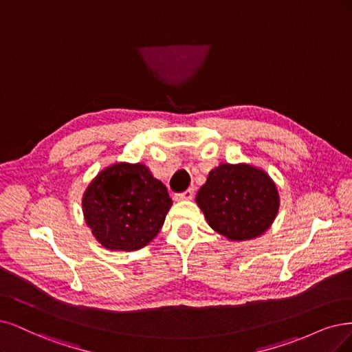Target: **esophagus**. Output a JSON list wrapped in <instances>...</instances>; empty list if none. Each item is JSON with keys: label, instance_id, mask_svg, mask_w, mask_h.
<instances>
[{"label": "esophagus", "instance_id": "obj_1", "mask_svg": "<svg viewBox=\"0 0 352 352\" xmlns=\"http://www.w3.org/2000/svg\"><path fill=\"white\" fill-rule=\"evenodd\" d=\"M194 197V190L192 188H188L184 192H178L175 194V200L178 201H183V200H191Z\"/></svg>", "mask_w": 352, "mask_h": 352}]
</instances>
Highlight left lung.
<instances>
[{"instance_id":"1","label":"left lung","mask_w":352,"mask_h":352,"mask_svg":"<svg viewBox=\"0 0 352 352\" xmlns=\"http://www.w3.org/2000/svg\"><path fill=\"white\" fill-rule=\"evenodd\" d=\"M196 201L209 226L229 241L263 235L280 207L274 181L250 164H220L212 169Z\"/></svg>"}]
</instances>
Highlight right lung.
I'll use <instances>...</instances> for the list:
<instances>
[{"mask_svg":"<svg viewBox=\"0 0 352 352\" xmlns=\"http://www.w3.org/2000/svg\"><path fill=\"white\" fill-rule=\"evenodd\" d=\"M173 200L143 164L104 168L82 196V213L94 238L110 251H138L161 230Z\"/></svg>","mask_w":352,"mask_h":352,"instance_id":"right-lung-1","label":"right lung"}]
</instances>
